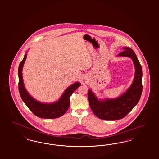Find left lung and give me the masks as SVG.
I'll return each instance as SVG.
<instances>
[{"mask_svg":"<svg viewBox=\"0 0 159 159\" xmlns=\"http://www.w3.org/2000/svg\"><path fill=\"white\" fill-rule=\"evenodd\" d=\"M119 56L130 57L134 63L135 74L133 83L122 95L116 99L99 100L89 89L88 100L94 114L105 120H117L125 117L137 104L142 93V68L136 55L131 48L125 47Z\"/></svg>","mask_w":159,"mask_h":159,"instance_id":"1","label":"left lung"}]
</instances>
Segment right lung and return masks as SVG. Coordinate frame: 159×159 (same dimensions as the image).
Wrapping results in <instances>:
<instances>
[{
	"instance_id": "obj_1",
	"label": "right lung",
	"mask_w": 159,
	"mask_h": 159,
	"mask_svg": "<svg viewBox=\"0 0 159 159\" xmlns=\"http://www.w3.org/2000/svg\"><path fill=\"white\" fill-rule=\"evenodd\" d=\"M27 57V53L24 56L20 62L18 69L19 75V91L22 100L33 114L40 118L55 119L63 115L70 106V97L77 88H79L81 83L76 82L69 86L62 94L60 99L52 103H41L32 97L25 89L23 76L22 69Z\"/></svg>"
}]
</instances>
